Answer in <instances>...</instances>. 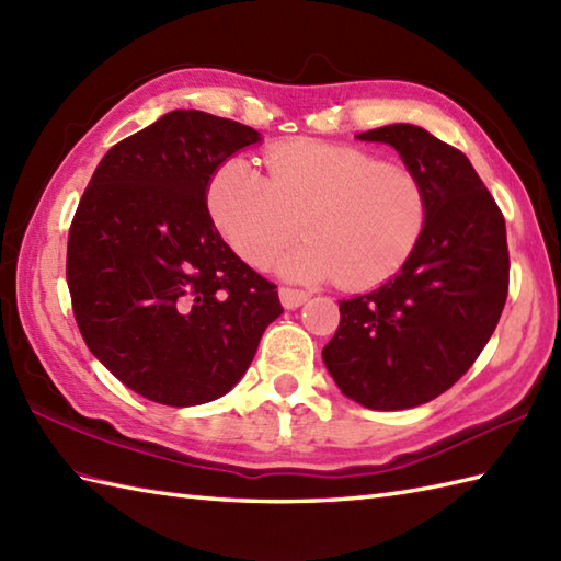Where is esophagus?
Returning <instances> with one entry per match:
<instances>
[{"label": "esophagus", "instance_id": "esophagus-1", "mask_svg": "<svg viewBox=\"0 0 561 561\" xmlns=\"http://www.w3.org/2000/svg\"><path fill=\"white\" fill-rule=\"evenodd\" d=\"M308 291H301V289H289V287H282L279 289V301L282 306L287 308V311H294V308H299L301 304L308 301Z\"/></svg>", "mask_w": 561, "mask_h": 561}]
</instances>
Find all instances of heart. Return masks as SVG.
I'll return each mask as SVG.
<instances>
[{"mask_svg":"<svg viewBox=\"0 0 561 561\" xmlns=\"http://www.w3.org/2000/svg\"><path fill=\"white\" fill-rule=\"evenodd\" d=\"M265 169L262 178L248 161L229 159L207 187L214 224L248 265L267 267L301 221L308 241L284 257L287 277L371 289L396 277L420 243L426 195L410 165L296 139L267 149Z\"/></svg>","mask_w":561,"mask_h":561,"instance_id":"obj_1","label":"heart"}]
</instances>
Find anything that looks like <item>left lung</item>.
<instances>
[{
	"mask_svg": "<svg viewBox=\"0 0 561 561\" xmlns=\"http://www.w3.org/2000/svg\"><path fill=\"white\" fill-rule=\"evenodd\" d=\"M383 141L416 173L426 224L404 267L371 294L340 301L323 362L368 410H408L446 392L478 359L504 311V214L462 151L416 125L356 135Z\"/></svg>",
	"mask_w": 561,
	"mask_h": 561,
	"instance_id": "left-lung-1",
	"label": "left lung"
}]
</instances>
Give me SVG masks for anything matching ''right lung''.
<instances>
[{
    "instance_id": "right-lung-1",
    "label": "right lung",
    "mask_w": 561,
    "mask_h": 561,
    "mask_svg": "<svg viewBox=\"0 0 561 561\" xmlns=\"http://www.w3.org/2000/svg\"><path fill=\"white\" fill-rule=\"evenodd\" d=\"M255 141L248 125L171 111L117 141L83 190L67 241L71 308L91 354L141 398H221L284 311L207 209L214 171Z\"/></svg>"
}]
</instances>
